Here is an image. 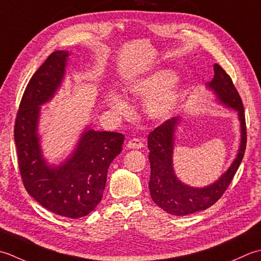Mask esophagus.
Masks as SVG:
<instances>
[{"instance_id": "34e87169", "label": "esophagus", "mask_w": 261, "mask_h": 261, "mask_svg": "<svg viewBox=\"0 0 261 261\" xmlns=\"http://www.w3.org/2000/svg\"><path fill=\"white\" fill-rule=\"evenodd\" d=\"M143 146H144V144H143V142L140 138H132L127 143V147L128 148H142Z\"/></svg>"}]
</instances>
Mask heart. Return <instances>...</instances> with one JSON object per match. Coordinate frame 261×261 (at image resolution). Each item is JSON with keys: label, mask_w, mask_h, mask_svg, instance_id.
<instances>
[{"label": "heart", "mask_w": 261, "mask_h": 261, "mask_svg": "<svg viewBox=\"0 0 261 261\" xmlns=\"http://www.w3.org/2000/svg\"><path fill=\"white\" fill-rule=\"evenodd\" d=\"M172 73L169 71H161L144 79L134 80L125 86L124 91L128 95H135L140 98H147L145 109L147 115L153 119L166 118L174 109L177 101V91L173 88H164L172 80ZM161 91L159 92L158 90ZM107 105L111 110L117 114H124L128 110L126 101L117 93H109L107 95Z\"/></svg>", "instance_id": "obj_1"}]
</instances>
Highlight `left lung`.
<instances>
[{"label": "left lung", "mask_w": 261, "mask_h": 261, "mask_svg": "<svg viewBox=\"0 0 261 261\" xmlns=\"http://www.w3.org/2000/svg\"><path fill=\"white\" fill-rule=\"evenodd\" d=\"M214 77L208 87L214 90L217 98L227 107L234 108L241 123V144L239 153L227 171L216 182L205 188H193L184 185L175 177L172 167L173 135L179 118L173 117L155 127L147 137L150 150L151 177L148 182L154 203L169 214L185 216L204 211L214 205L230 186L244 155L247 146V126L243 103L231 76L219 64H214Z\"/></svg>", "instance_id": "1"}]
</instances>
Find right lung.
<instances>
[{
    "label": "right lung",
    "instance_id": "add662e5",
    "mask_svg": "<svg viewBox=\"0 0 261 261\" xmlns=\"http://www.w3.org/2000/svg\"><path fill=\"white\" fill-rule=\"evenodd\" d=\"M67 56L64 50L51 53L27 84L15 117L14 142L28 194L57 215L79 219L100 203L108 168L121 152L125 137L120 133L88 129L65 163L47 167L37 134L40 106L61 86Z\"/></svg>",
    "mask_w": 261,
    "mask_h": 261
}]
</instances>
